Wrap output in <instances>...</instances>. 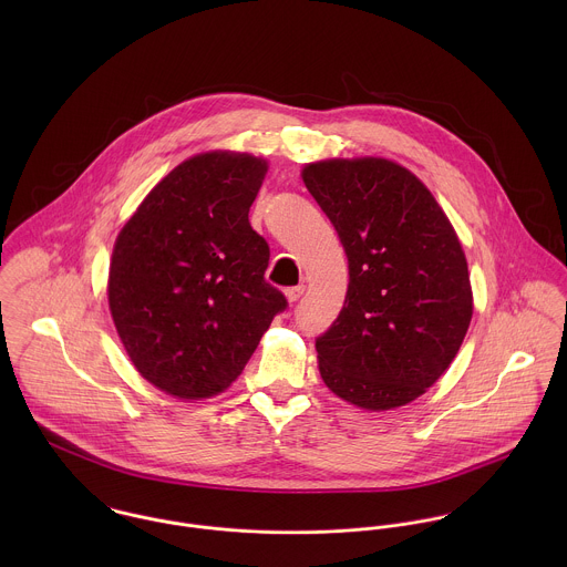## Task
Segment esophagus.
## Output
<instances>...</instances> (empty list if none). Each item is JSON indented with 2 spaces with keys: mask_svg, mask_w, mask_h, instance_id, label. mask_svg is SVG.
<instances>
[{
  "mask_svg": "<svg viewBox=\"0 0 567 567\" xmlns=\"http://www.w3.org/2000/svg\"><path fill=\"white\" fill-rule=\"evenodd\" d=\"M303 290H306L303 286H292V288H288V290H286L288 301H290V303H297V301L303 297Z\"/></svg>",
  "mask_w": 567,
  "mask_h": 567,
  "instance_id": "34e87169",
  "label": "esophagus"
}]
</instances>
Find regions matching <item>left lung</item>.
I'll list each match as a JSON object with an SVG mask.
<instances>
[{
	"instance_id": "8db88e82",
	"label": "left lung",
	"mask_w": 567,
	"mask_h": 567,
	"mask_svg": "<svg viewBox=\"0 0 567 567\" xmlns=\"http://www.w3.org/2000/svg\"><path fill=\"white\" fill-rule=\"evenodd\" d=\"M349 261L344 306L317 338L329 391L367 410L425 393L456 358L474 315L467 259L430 189L364 157L303 167Z\"/></svg>"
}]
</instances>
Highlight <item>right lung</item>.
<instances>
[{"instance_id": "right-lung-1", "label": "right lung", "mask_w": 567, "mask_h": 567, "mask_svg": "<svg viewBox=\"0 0 567 567\" xmlns=\"http://www.w3.org/2000/svg\"><path fill=\"white\" fill-rule=\"evenodd\" d=\"M268 165L205 153L176 165L120 231L109 308L135 369L181 400L223 393L286 297L264 279L270 248L248 209Z\"/></svg>"}]
</instances>
